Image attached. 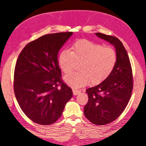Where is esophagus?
I'll use <instances>...</instances> for the list:
<instances>
[{
	"label": "esophagus",
	"instance_id": "1",
	"mask_svg": "<svg viewBox=\"0 0 146 146\" xmlns=\"http://www.w3.org/2000/svg\"><path fill=\"white\" fill-rule=\"evenodd\" d=\"M80 92H81L79 91V90H75V89H73V95H75V96L79 94L80 93Z\"/></svg>",
	"mask_w": 146,
	"mask_h": 146
}]
</instances>
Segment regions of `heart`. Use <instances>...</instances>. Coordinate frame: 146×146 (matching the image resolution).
<instances>
[{"label":"heart","instance_id":"heart-1","mask_svg":"<svg viewBox=\"0 0 146 146\" xmlns=\"http://www.w3.org/2000/svg\"><path fill=\"white\" fill-rule=\"evenodd\" d=\"M117 60V52L112 47L105 46L87 40L77 41L71 51L63 50L58 56V63L64 73H69L81 62L79 72L64 77L66 84L73 88L86 86L90 82L98 84L103 82L113 71Z\"/></svg>","mask_w":146,"mask_h":146}]
</instances>
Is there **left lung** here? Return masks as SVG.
<instances>
[{"instance_id": "left-lung-1", "label": "left lung", "mask_w": 146, "mask_h": 146, "mask_svg": "<svg viewBox=\"0 0 146 146\" xmlns=\"http://www.w3.org/2000/svg\"><path fill=\"white\" fill-rule=\"evenodd\" d=\"M96 35L113 45L117 54V63L109 76L86 90L88 102L84 107L85 116L94 124L104 125L117 119L124 111L133 83L129 58L122 42L116 37L102 33Z\"/></svg>"}]
</instances>
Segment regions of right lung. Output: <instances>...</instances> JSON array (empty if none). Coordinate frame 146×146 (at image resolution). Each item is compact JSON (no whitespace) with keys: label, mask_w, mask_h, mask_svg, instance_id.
<instances>
[{"label":"right lung","mask_w":146,"mask_h":146,"mask_svg":"<svg viewBox=\"0 0 146 146\" xmlns=\"http://www.w3.org/2000/svg\"><path fill=\"white\" fill-rule=\"evenodd\" d=\"M73 34H46L22 50L14 73V92L20 108L36 123L48 125L61 116L72 98L71 88L62 81L59 50Z\"/></svg>","instance_id":"obj_1"}]
</instances>
